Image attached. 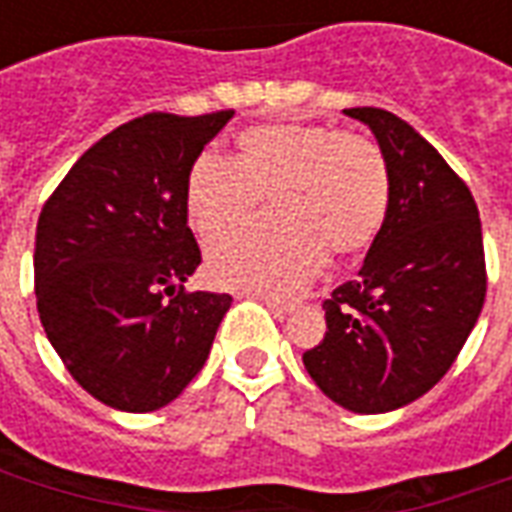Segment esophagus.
<instances>
[{"mask_svg": "<svg viewBox=\"0 0 512 512\" xmlns=\"http://www.w3.org/2000/svg\"><path fill=\"white\" fill-rule=\"evenodd\" d=\"M263 304H266L268 310L274 312L277 318H288L290 312H293V304H285V301H277V299H268V296H263Z\"/></svg>", "mask_w": 512, "mask_h": 512, "instance_id": "obj_1", "label": "esophagus"}]
</instances>
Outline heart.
Instances as JSON below:
<instances>
[{"label":"heart","mask_w":512,"mask_h":512,"mask_svg":"<svg viewBox=\"0 0 512 512\" xmlns=\"http://www.w3.org/2000/svg\"><path fill=\"white\" fill-rule=\"evenodd\" d=\"M271 196L278 219L249 231ZM389 211V169L370 139L329 126L246 128L238 158L202 153L186 178V216L211 241L208 277L222 288L290 296L310 282L329 252L351 257L373 246Z\"/></svg>","instance_id":"1"}]
</instances>
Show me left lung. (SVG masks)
Instances as JSON below:
<instances>
[{"label":"left lung","instance_id":"obj_1","mask_svg":"<svg viewBox=\"0 0 512 512\" xmlns=\"http://www.w3.org/2000/svg\"><path fill=\"white\" fill-rule=\"evenodd\" d=\"M365 123L389 169V211L359 277L323 301L326 337L304 367L354 414H386L430 392L461 354L485 301L480 213L428 139L376 106Z\"/></svg>","mask_w":512,"mask_h":512}]
</instances>
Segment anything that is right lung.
Here are the masks:
<instances>
[{"label":"right lung","mask_w":512,"mask_h":512,"mask_svg":"<svg viewBox=\"0 0 512 512\" xmlns=\"http://www.w3.org/2000/svg\"><path fill=\"white\" fill-rule=\"evenodd\" d=\"M233 115L136 117L98 139L40 211V323L68 373L104 406L164 408L211 354L233 299L183 290L202 260L186 178Z\"/></svg>","instance_id":"right-lung-1"}]
</instances>
